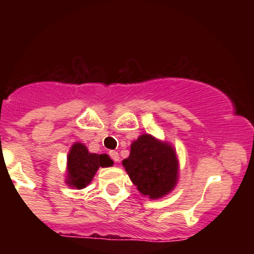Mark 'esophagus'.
<instances>
[{
    "label": "esophagus",
    "mask_w": 254,
    "mask_h": 254,
    "mask_svg": "<svg viewBox=\"0 0 254 254\" xmlns=\"http://www.w3.org/2000/svg\"><path fill=\"white\" fill-rule=\"evenodd\" d=\"M110 156H111V159H112L115 162H118L119 161V154L117 153V151L111 150L110 151Z\"/></svg>",
    "instance_id": "esophagus-1"
}]
</instances>
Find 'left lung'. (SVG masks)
<instances>
[{
  "instance_id": "1",
  "label": "left lung",
  "mask_w": 254,
  "mask_h": 254,
  "mask_svg": "<svg viewBox=\"0 0 254 254\" xmlns=\"http://www.w3.org/2000/svg\"><path fill=\"white\" fill-rule=\"evenodd\" d=\"M137 190L150 199L165 197L179 180V160L171 143L143 133L130 145V155L122 162Z\"/></svg>"
}]
</instances>
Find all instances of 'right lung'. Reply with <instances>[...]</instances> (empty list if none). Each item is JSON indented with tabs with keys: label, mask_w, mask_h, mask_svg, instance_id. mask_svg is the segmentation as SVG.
I'll list each match as a JSON object with an SVG mask.
<instances>
[{
	"label": "right lung",
	"mask_w": 254,
	"mask_h": 254,
	"mask_svg": "<svg viewBox=\"0 0 254 254\" xmlns=\"http://www.w3.org/2000/svg\"><path fill=\"white\" fill-rule=\"evenodd\" d=\"M113 161L107 154L89 153L81 142H75L66 156L65 184L77 190L87 188L100 167H111Z\"/></svg>",
	"instance_id": "add662e5"
}]
</instances>
